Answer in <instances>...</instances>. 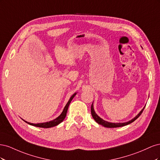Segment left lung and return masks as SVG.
Returning a JSON list of instances; mask_svg holds the SVG:
<instances>
[{"label": "left lung", "mask_w": 160, "mask_h": 160, "mask_svg": "<svg viewBox=\"0 0 160 160\" xmlns=\"http://www.w3.org/2000/svg\"><path fill=\"white\" fill-rule=\"evenodd\" d=\"M145 107L143 108V109L140 111V112L139 113V114L136 116V117H135L133 119H132V120L129 121V122H125V123H110V122H106V121L102 119L101 118H100L99 116L97 115L95 112L94 111V109H93V103H92L91 106V115H92V117H93V118L95 119V122L101 125H103V126L105 127V128H119V127H122V126H125V125H127L129 123H132V122H133L135 120H136L139 116L140 115H141L143 112V111Z\"/></svg>", "instance_id": "1"}]
</instances>
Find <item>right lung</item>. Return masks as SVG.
<instances>
[{
    "label": "right lung",
    "mask_w": 160,
    "mask_h": 160,
    "mask_svg": "<svg viewBox=\"0 0 160 160\" xmlns=\"http://www.w3.org/2000/svg\"><path fill=\"white\" fill-rule=\"evenodd\" d=\"M76 95V93L72 95L70 99L69 100L68 103H67V105H65V107L63 109V111H62V112L61 113V114L59 116V117L57 118L56 119H55L54 120L52 121H51V122H46V123H37V124H35V123H28L27 122H26V121H25V122L26 123H27L28 124H30L31 125H33V126H36V127H38V128H52V127H54V126H56V125H57L58 124H59L60 123H61L62 121L64 120V119L66 117V115H67V109H68V108H69V105L71 103V101H72V99H73V98L75 97V95Z\"/></svg>",
    "instance_id": "add662e5"
}]
</instances>
